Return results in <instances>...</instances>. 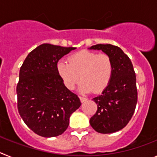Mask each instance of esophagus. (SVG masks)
Segmentation results:
<instances>
[{"instance_id": "obj_1", "label": "esophagus", "mask_w": 157, "mask_h": 157, "mask_svg": "<svg viewBox=\"0 0 157 157\" xmlns=\"http://www.w3.org/2000/svg\"><path fill=\"white\" fill-rule=\"evenodd\" d=\"M79 99H80V101H81L82 103H83V102H85V101H87V98H84V97H79Z\"/></svg>"}]
</instances>
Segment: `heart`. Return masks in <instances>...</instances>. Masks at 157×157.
<instances>
[{
	"instance_id": "obj_1",
	"label": "heart",
	"mask_w": 157,
	"mask_h": 157,
	"mask_svg": "<svg viewBox=\"0 0 157 157\" xmlns=\"http://www.w3.org/2000/svg\"><path fill=\"white\" fill-rule=\"evenodd\" d=\"M113 69V62L109 55L88 50L72 54L68 63L60 59L56 63V70L65 86L73 90L81 78L79 90L82 93L104 90L110 82Z\"/></svg>"
}]
</instances>
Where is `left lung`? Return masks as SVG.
<instances>
[{
	"label": "left lung",
	"instance_id": "1",
	"mask_svg": "<svg viewBox=\"0 0 157 157\" xmlns=\"http://www.w3.org/2000/svg\"><path fill=\"white\" fill-rule=\"evenodd\" d=\"M89 49L101 50L113 62L110 82L101 95L93 99L98 105V111L90 120L97 132L112 134L125 127L135 110L138 101L135 72L130 58L120 47L98 44Z\"/></svg>",
	"mask_w": 157,
	"mask_h": 157
}]
</instances>
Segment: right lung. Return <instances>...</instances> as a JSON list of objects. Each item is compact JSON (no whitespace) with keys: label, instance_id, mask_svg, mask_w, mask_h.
<instances>
[{"label":"right lung","instance_id":"1","mask_svg":"<svg viewBox=\"0 0 157 157\" xmlns=\"http://www.w3.org/2000/svg\"><path fill=\"white\" fill-rule=\"evenodd\" d=\"M76 48L42 44L32 50L19 71L16 87L19 113L35 134L52 138L63 134L79 98L63 84L56 63Z\"/></svg>","mask_w":157,"mask_h":157}]
</instances>
